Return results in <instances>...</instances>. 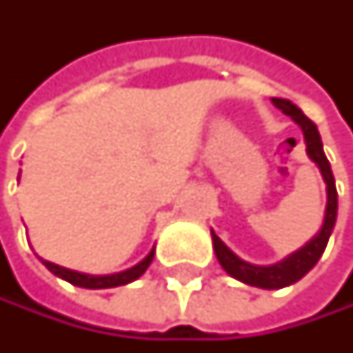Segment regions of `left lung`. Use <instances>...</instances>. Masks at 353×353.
<instances>
[{
  "instance_id": "left-lung-1",
  "label": "left lung",
  "mask_w": 353,
  "mask_h": 353,
  "mask_svg": "<svg viewBox=\"0 0 353 353\" xmlns=\"http://www.w3.org/2000/svg\"><path fill=\"white\" fill-rule=\"evenodd\" d=\"M272 103H274V108H279L283 114L291 116L301 126L303 141H305V152H307V156H310L312 162L319 164L321 174H323V179L327 183V212H325V223H323L321 233L312 241H307L301 250H297L295 254H291L289 258H285L283 262L272 264V266H254V264L243 262L223 241H220V237L212 231V243H214V252H216V258H218L220 266H223L231 276H235L237 281L254 285V287H260V289H281V287H287V285L299 281L307 270H312L314 264L319 262V258L323 256L327 243H329L331 231H333L335 220H337L335 179H333V172H331V164H329V160H327V156L323 152V141H321L316 124L307 116H303V112L295 103H291L289 99L272 97Z\"/></svg>"
}]
</instances>
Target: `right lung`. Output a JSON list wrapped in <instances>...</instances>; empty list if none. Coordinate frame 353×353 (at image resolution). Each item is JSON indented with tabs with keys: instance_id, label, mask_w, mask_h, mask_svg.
<instances>
[{
	"instance_id": "add662e5",
	"label": "right lung",
	"mask_w": 353,
	"mask_h": 353,
	"mask_svg": "<svg viewBox=\"0 0 353 353\" xmlns=\"http://www.w3.org/2000/svg\"><path fill=\"white\" fill-rule=\"evenodd\" d=\"M152 260H154V250H152V252L148 254V258L141 260L137 266L128 268V270H124V272H118V274H108V276H91V274L74 272V270L62 268V266L52 264V262H46V260H43V264H46L54 274H58L60 279H64V281H68V283H72V285H77V287H85V289H108V287L126 285V283H130V281L139 279V276L148 270V266L152 264Z\"/></svg>"
}]
</instances>
